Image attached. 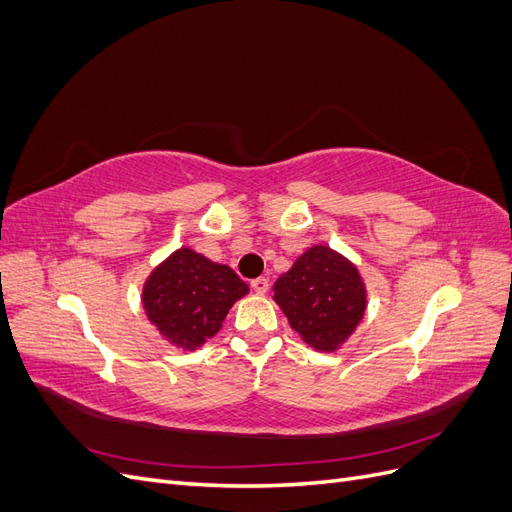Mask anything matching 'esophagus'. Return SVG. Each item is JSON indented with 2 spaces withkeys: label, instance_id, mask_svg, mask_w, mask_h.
<instances>
[{
  "label": "esophagus",
  "instance_id": "esophagus-1",
  "mask_svg": "<svg viewBox=\"0 0 512 512\" xmlns=\"http://www.w3.org/2000/svg\"><path fill=\"white\" fill-rule=\"evenodd\" d=\"M250 286L256 294H265L269 290V280H267V277H256V280H252Z\"/></svg>",
  "mask_w": 512,
  "mask_h": 512
}]
</instances>
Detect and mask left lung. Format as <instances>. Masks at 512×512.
<instances>
[{"instance_id":"8db88e82","label":"left lung","mask_w":512,"mask_h":512,"mask_svg":"<svg viewBox=\"0 0 512 512\" xmlns=\"http://www.w3.org/2000/svg\"><path fill=\"white\" fill-rule=\"evenodd\" d=\"M273 299L305 344L335 352L363 320L367 290L346 256L314 245L277 277Z\"/></svg>"}]
</instances>
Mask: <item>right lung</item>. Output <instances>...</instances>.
Instances as JSON below:
<instances>
[{
    "mask_svg": "<svg viewBox=\"0 0 512 512\" xmlns=\"http://www.w3.org/2000/svg\"><path fill=\"white\" fill-rule=\"evenodd\" d=\"M247 292L230 267L181 247L147 277L143 307L166 342L196 350L222 329L228 309Z\"/></svg>",
    "mask_w": 512,
    "mask_h": 512,
    "instance_id": "1",
    "label": "right lung"
}]
</instances>
